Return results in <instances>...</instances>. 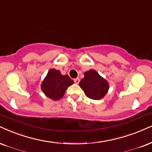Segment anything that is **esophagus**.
<instances>
[{
  "label": "esophagus",
  "mask_w": 152,
  "mask_h": 152,
  "mask_svg": "<svg viewBox=\"0 0 152 152\" xmlns=\"http://www.w3.org/2000/svg\"><path fill=\"white\" fill-rule=\"evenodd\" d=\"M74 82H75V83L77 84H77H79L80 78H75V79H74Z\"/></svg>",
  "instance_id": "1"
}]
</instances>
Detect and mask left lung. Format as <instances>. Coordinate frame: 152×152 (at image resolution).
I'll return each instance as SVG.
<instances>
[{"label":"left lung","mask_w":152,"mask_h":152,"mask_svg":"<svg viewBox=\"0 0 152 152\" xmlns=\"http://www.w3.org/2000/svg\"><path fill=\"white\" fill-rule=\"evenodd\" d=\"M85 77L80 82L79 85L89 99L99 100L104 98L108 92L109 85L96 71L89 70L84 73Z\"/></svg>","instance_id":"left-lung-1"}]
</instances>
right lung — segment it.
Segmentation results:
<instances>
[{"label":"right lung","mask_w":152,"mask_h":152,"mask_svg":"<svg viewBox=\"0 0 152 152\" xmlns=\"http://www.w3.org/2000/svg\"><path fill=\"white\" fill-rule=\"evenodd\" d=\"M74 83L67 75H63L59 70L50 69L42 82V90L48 98L54 101L63 96L65 90Z\"/></svg>","instance_id":"add662e5"}]
</instances>
